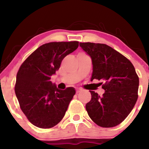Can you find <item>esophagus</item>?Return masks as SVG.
<instances>
[{"label": "esophagus", "instance_id": "34e87169", "mask_svg": "<svg viewBox=\"0 0 149 149\" xmlns=\"http://www.w3.org/2000/svg\"><path fill=\"white\" fill-rule=\"evenodd\" d=\"M82 91V89L81 88H77V89H76V93H79V92H81V91Z\"/></svg>", "mask_w": 149, "mask_h": 149}]
</instances>
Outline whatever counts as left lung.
<instances>
[{
    "label": "left lung",
    "instance_id": "obj_1",
    "mask_svg": "<svg viewBox=\"0 0 149 149\" xmlns=\"http://www.w3.org/2000/svg\"><path fill=\"white\" fill-rule=\"evenodd\" d=\"M79 45L91 59V81L104 82L102 96L90 91L91 99L86 104L88 116L100 127H115L127 118L138 100L139 79L134 66L107 45L80 42Z\"/></svg>",
    "mask_w": 149,
    "mask_h": 149
}]
</instances>
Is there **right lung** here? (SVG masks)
Returning a JSON list of instances; mask_svg holds the SVG:
<instances>
[{
	"label": "right lung",
	"instance_id": "right-lung-1",
	"mask_svg": "<svg viewBox=\"0 0 149 149\" xmlns=\"http://www.w3.org/2000/svg\"><path fill=\"white\" fill-rule=\"evenodd\" d=\"M79 42L42 45L22 63L16 75L15 93L29 121L40 128H50L61 121L76 94L73 87L58 89L50 81L63 58L76 50Z\"/></svg>",
	"mask_w": 149,
	"mask_h": 149
}]
</instances>
